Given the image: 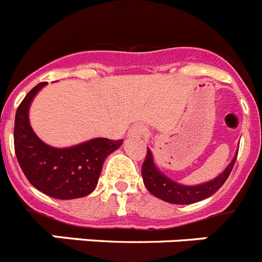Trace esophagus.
I'll list each match as a JSON object with an SVG mask.
<instances>
[{"label":"esophagus","instance_id":"obj_1","mask_svg":"<svg viewBox=\"0 0 262 262\" xmlns=\"http://www.w3.org/2000/svg\"><path fill=\"white\" fill-rule=\"evenodd\" d=\"M145 134V127L142 124H135L133 126V128L129 129L128 136L129 138H143Z\"/></svg>","mask_w":262,"mask_h":262}]
</instances>
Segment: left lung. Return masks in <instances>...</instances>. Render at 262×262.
I'll return each instance as SVG.
<instances>
[{"instance_id": "obj_1", "label": "left lung", "mask_w": 262, "mask_h": 262, "mask_svg": "<svg viewBox=\"0 0 262 262\" xmlns=\"http://www.w3.org/2000/svg\"><path fill=\"white\" fill-rule=\"evenodd\" d=\"M236 157H237V154L233 157L230 165L224 169V172L211 181L196 185V186H185V185L177 184L160 172L154 164V156H152L151 151L147 148V156H145L142 166L143 181L149 193L165 202L174 203V205H189V203L200 202V201L211 196L221 189L235 165Z\"/></svg>"}]
</instances>
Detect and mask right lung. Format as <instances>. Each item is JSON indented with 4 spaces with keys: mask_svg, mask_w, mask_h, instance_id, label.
Returning a JSON list of instances; mask_svg holds the SVG:
<instances>
[{
    "mask_svg": "<svg viewBox=\"0 0 262 262\" xmlns=\"http://www.w3.org/2000/svg\"><path fill=\"white\" fill-rule=\"evenodd\" d=\"M46 84L32 88L18 106L14 123L15 156L30 184L41 193L57 200L81 198L96 189L106 157L123 140L97 138L61 149L41 142L30 126L29 107Z\"/></svg>",
    "mask_w": 262,
    "mask_h": 262,
    "instance_id": "1",
    "label": "right lung"
}]
</instances>
